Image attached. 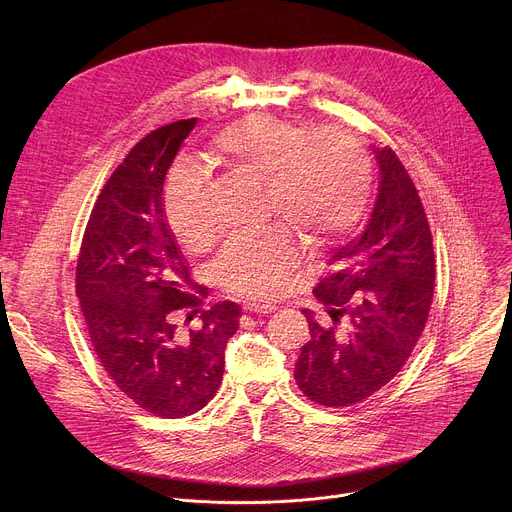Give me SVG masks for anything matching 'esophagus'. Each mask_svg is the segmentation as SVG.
I'll return each instance as SVG.
<instances>
[{"mask_svg":"<svg viewBox=\"0 0 512 512\" xmlns=\"http://www.w3.org/2000/svg\"><path fill=\"white\" fill-rule=\"evenodd\" d=\"M245 310L247 312H255V314H271L273 310H277L275 304L271 302H245Z\"/></svg>","mask_w":512,"mask_h":512,"instance_id":"obj_1","label":"esophagus"}]
</instances>
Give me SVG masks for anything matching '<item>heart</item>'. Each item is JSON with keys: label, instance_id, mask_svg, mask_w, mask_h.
<instances>
[{"label": "heart", "instance_id": "b5f03b06", "mask_svg": "<svg viewBox=\"0 0 512 512\" xmlns=\"http://www.w3.org/2000/svg\"><path fill=\"white\" fill-rule=\"evenodd\" d=\"M208 164L263 188L267 216L322 251L350 229L367 206L371 162L362 145L342 131L308 133L275 115H253L218 131L206 145ZM168 223L188 249H204L214 239L206 214V186L198 172L176 170L164 188ZM291 239L271 231L257 239L233 241L216 259V279L241 296L271 298L296 267Z\"/></svg>", "mask_w": 512, "mask_h": 512}]
</instances>
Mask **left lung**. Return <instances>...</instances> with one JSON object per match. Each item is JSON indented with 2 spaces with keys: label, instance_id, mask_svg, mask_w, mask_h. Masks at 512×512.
I'll return each mask as SVG.
<instances>
[{
  "label": "left lung",
  "instance_id": "8db88e82",
  "mask_svg": "<svg viewBox=\"0 0 512 512\" xmlns=\"http://www.w3.org/2000/svg\"><path fill=\"white\" fill-rule=\"evenodd\" d=\"M371 148L379 192L369 223L334 251L328 275L314 287L334 326L304 310L310 340L294 375L304 395L326 407L360 403L403 369L433 298L435 259L419 194L393 150Z\"/></svg>",
  "mask_w": 512,
  "mask_h": 512
}]
</instances>
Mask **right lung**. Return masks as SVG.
Returning a JSON list of instances; mask_svg holds the SVG:
<instances>
[{
  "label": "right lung",
  "instance_id": "obj_1",
  "mask_svg": "<svg viewBox=\"0 0 512 512\" xmlns=\"http://www.w3.org/2000/svg\"><path fill=\"white\" fill-rule=\"evenodd\" d=\"M196 119L145 135L101 190L77 263V296L93 348L111 381L141 409L176 419L200 411L223 381L239 328L235 302L180 332L178 312H198V285L168 225L164 184Z\"/></svg>",
  "mask_w": 512,
  "mask_h": 512
}]
</instances>
